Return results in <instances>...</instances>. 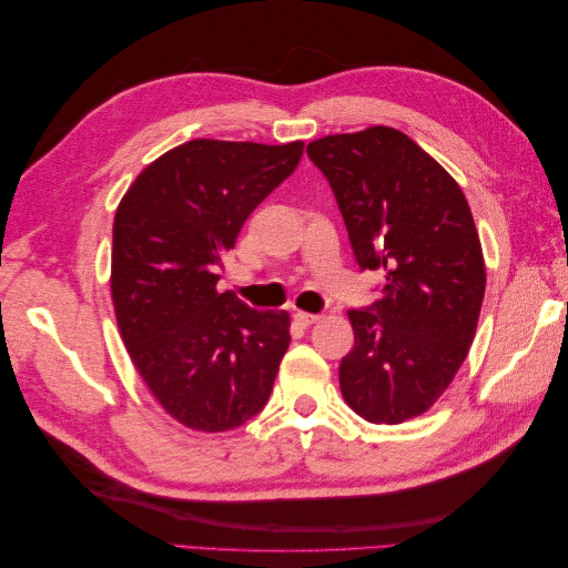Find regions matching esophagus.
Here are the masks:
<instances>
[{
	"mask_svg": "<svg viewBox=\"0 0 568 568\" xmlns=\"http://www.w3.org/2000/svg\"><path fill=\"white\" fill-rule=\"evenodd\" d=\"M294 320H296V324H301V326H311V324L320 322V315H313V313H303V311H298V313H294Z\"/></svg>",
	"mask_w": 568,
	"mask_h": 568,
	"instance_id": "34e87169",
	"label": "esophagus"
}]
</instances>
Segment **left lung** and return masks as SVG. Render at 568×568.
I'll return each mask as SVG.
<instances>
[{
    "mask_svg": "<svg viewBox=\"0 0 568 568\" xmlns=\"http://www.w3.org/2000/svg\"><path fill=\"white\" fill-rule=\"evenodd\" d=\"M329 180L355 261L384 272L365 311H348L343 400L372 424L419 417L455 379L476 334L486 265L467 196L436 159L386 125L307 144Z\"/></svg>",
    "mask_w": 568,
    "mask_h": 568,
    "instance_id": "left-lung-1",
    "label": "left lung"
}]
</instances>
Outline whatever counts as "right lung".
Returning <instances> with one entry per match:
<instances>
[{
	"label": "right lung",
	"instance_id": "1",
	"mask_svg": "<svg viewBox=\"0 0 568 568\" xmlns=\"http://www.w3.org/2000/svg\"><path fill=\"white\" fill-rule=\"evenodd\" d=\"M301 156L303 142L192 140L149 163L120 199L111 253L118 329L153 398L194 432L242 426L272 393L291 317L220 294L215 272Z\"/></svg>",
	"mask_w": 568,
	"mask_h": 568
}]
</instances>
